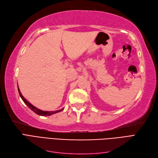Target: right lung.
Returning a JSON list of instances; mask_svg holds the SVG:
<instances>
[{"label": "right lung", "instance_id": "obj_1", "mask_svg": "<svg viewBox=\"0 0 158 158\" xmlns=\"http://www.w3.org/2000/svg\"><path fill=\"white\" fill-rule=\"evenodd\" d=\"M18 89L19 94H20V97H21V98L22 99L23 102H24V103L26 104V106H27L28 107H29L31 110H32V111H33V112L37 114H39V115H41V116H50V115H51V114H55V113H56L60 112L61 111H63V109H62L58 110V111H42V110L37 109V107L33 106V105H31L29 102H27V100H26L24 98H23V96L22 95V94H21V92H20V89H19L18 86Z\"/></svg>", "mask_w": 158, "mask_h": 158}]
</instances>
